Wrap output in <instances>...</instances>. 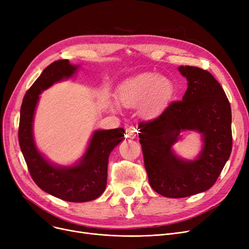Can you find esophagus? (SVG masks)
<instances>
[{
	"label": "esophagus",
	"mask_w": 249,
	"mask_h": 249,
	"mask_svg": "<svg viewBox=\"0 0 249 249\" xmlns=\"http://www.w3.org/2000/svg\"><path fill=\"white\" fill-rule=\"evenodd\" d=\"M126 137L129 139H135L137 137V130L134 126H130L126 129Z\"/></svg>",
	"instance_id": "34e87169"
}]
</instances>
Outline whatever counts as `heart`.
Listing matches in <instances>:
<instances>
[{
    "instance_id": "1",
    "label": "heart",
    "mask_w": 249,
    "mask_h": 249,
    "mask_svg": "<svg viewBox=\"0 0 249 249\" xmlns=\"http://www.w3.org/2000/svg\"><path fill=\"white\" fill-rule=\"evenodd\" d=\"M175 87L171 80L154 72H143L124 81L117 89V100L126 108L139 105L142 117L158 115L171 101Z\"/></svg>"
}]
</instances>
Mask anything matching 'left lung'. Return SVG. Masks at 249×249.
Returning a JSON list of instances; mask_svg holds the SVG:
<instances>
[{
  "mask_svg": "<svg viewBox=\"0 0 249 249\" xmlns=\"http://www.w3.org/2000/svg\"><path fill=\"white\" fill-rule=\"evenodd\" d=\"M188 81L182 101L173 102L153 120L139 123V142L151 188L166 198H185L210 189L232 150L231 107L224 89L208 71L178 68ZM202 134L195 161L177 157L171 146L181 131Z\"/></svg>",
  "mask_w": 249,
  "mask_h": 249,
  "instance_id": "1",
  "label": "left lung"
}]
</instances>
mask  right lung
<instances>
[{"instance_id":"right-lung-1","label":"right lung","mask_w":249,"mask_h":249,"mask_svg":"<svg viewBox=\"0 0 249 249\" xmlns=\"http://www.w3.org/2000/svg\"><path fill=\"white\" fill-rule=\"evenodd\" d=\"M78 65L68 59L52 62L42 71L24 96L19 123V144L35 184L54 197L74 203L99 198L106 189L108 161L111 151L124 138V129L97 130L87 151L76 164L58 166L50 163L36 148L33 119L39 95L54 83L72 76Z\"/></svg>"}]
</instances>
